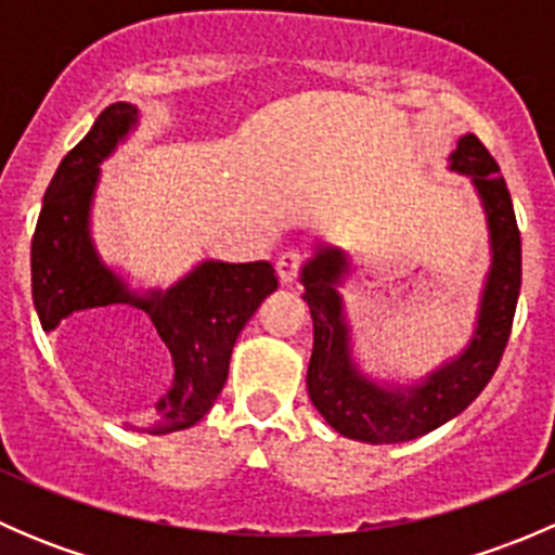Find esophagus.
<instances>
[{
    "label": "esophagus",
    "mask_w": 555,
    "mask_h": 555,
    "mask_svg": "<svg viewBox=\"0 0 555 555\" xmlns=\"http://www.w3.org/2000/svg\"><path fill=\"white\" fill-rule=\"evenodd\" d=\"M300 266H304V255H300L298 249H287L279 255L276 260V271H279V279H282L284 284L295 282V276H298Z\"/></svg>",
    "instance_id": "1"
}]
</instances>
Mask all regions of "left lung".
I'll use <instances>...</instances> for the list:
<instances>
[{
	"label": "left lung",
	"instance_id": "1",
	"mask_svg": "<svg viewBox=\"0 0 555 555\" xmlns=\"http://www.w3.org/2000/svg\"><path fill=\"white\" fill-rule=\"evenodd\" d=\"M451 169L473 177L483 201L491 233V271L480 300L478 330L459 360L440 367L416 389H382L360 376L349 357V330L344 322L338 284L349 271L340 249H319L304 268V300L313 319L309 362L311 402L344 438L365 443H402L433 433L459 416L500 367L511 340L520 293V231L511 190L500 166L475 133L459 139Z\"/></svg>",
	"mask_w": 555,
	"mask_h": 555
}]
</instances>
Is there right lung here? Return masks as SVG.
Listing matches in <instances>:
<instances>
[{"label": "right lung", "mask_w": 555, "mask_h": 555, "mask_svg": "<svg viewBox=\"0 0 555 555\" xmlns=\"http://www.w3.org/2000/svg\"><path fill=\"white\" fill-rule=\"evenodd\" d=\"M137 117L133 104L106 106L55 169L31 238V298L44 333L69 313L91 309L131 306L147 313L171 351L173 384L139 429L166 435L193 427L215 405L228 382L238 333L279 287V279L271 262H204L169 293L139 298L102 266L88 236V209L99 164L131 131Z\"/></svg>", "instance_id": "add662e5"}]
</instances>
